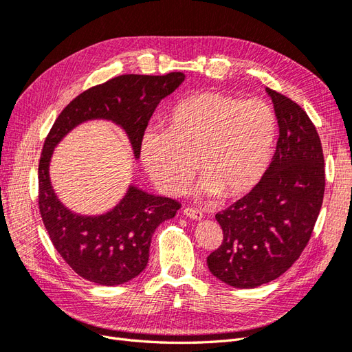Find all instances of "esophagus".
I'll use <instances>...</instances> for the list:
<instances>
[{
	"instance_id": "esophagus-1",
	"label": "esophagus",
	"mask_w": 352,
	"mask_h": 352,
	"mask_svg": "<svg viewBox=\"0 0 352 352\" xmlns=\"http://www.w3.org/2000/svg\"><path fill=\"white\" fill-rule=\"evenodd\" d=\"M184 214L188 219H192V220H201L202 217H204V216H202V212L199 210H195V208H185Z\"/></svg>"
}]
</instances>
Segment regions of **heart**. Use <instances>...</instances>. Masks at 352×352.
I'll return each instance as SVG.
<instances>
[{"mask_svg":"<svg viewBox=\"0 0 352 352\" xmlns=\"http://www.w3.org/2000/svg\"><path fill=\"white\" fill-rule=\"evenodd\" d=\"M276 136L269 104L221 92H198L177 102L167 129H148L141 160L155 186L176 195L195 173L198 197L235 198L257 185Z\"/></svg>","mask_w":352,"mask_h":352,"instance_id":"1","label":"heart"}]
</instances>
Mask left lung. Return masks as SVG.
<instances>
[{"label": "left lung", "instance_id": "1", "mask_svg": "<svg viewBox=\"0 0 352 352\" xmlns=\"http://www.w3.org/2000/svg\"><path fill=\"white\" fill-rule=\"evenodd\" d=\"M272 98L279 138L260 182L217 212L220 248L207 257L212 276L239 289L278 279L310 241L324 194L322 142L307 113L285 95Z\"/></svg>", "mask_w": 352, "mask_h": 352}]
</instances>
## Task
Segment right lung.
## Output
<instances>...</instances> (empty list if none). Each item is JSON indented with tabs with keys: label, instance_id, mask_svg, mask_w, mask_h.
I'll return each instance as SVG.
<instances>
[{
	"label": "right lung",
	"instance_id": "1",
	"mask_svg": "<svg viewBox=\"0 0 352 352\" xmlns=\"http://www.w3.org/2000/svg\"><path fill=\"white\" fill-rule=\"evenodd\" d=\"M184 80L185 74L180 72L164 76L122 74L78 95L52 124L38 167L39 211L52 245L80 278L102 286L135 279L148 264L153 233L176 216L180 204L131 184L123 198L102 214L74 212L58 199L51 185L50 163L54 148L76 126L109 120L124 131L138 160L144 132L157 105Z\"/></svg>",
	"mask_w": 352,
	"mask_h": 352
}]
</instances>
